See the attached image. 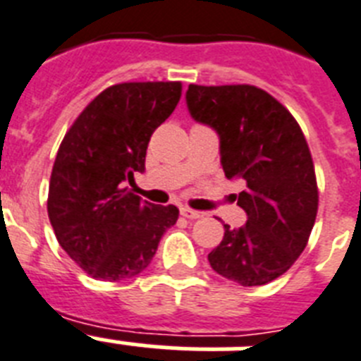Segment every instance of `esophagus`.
<instances>
[{"label": "esophagus", "instance_id": "1", "mask_svg": "<svg viewBox=\"0 0 361 361\" xmlns=\"http://www.w3.org/2000/svg\"><path fill=\"white\" fill-rule=\"evenodd\" d=\"M180 213L181 216L189 218V220H196V218L204 216V213H200V211H195V209H190V207H181Z\"/></svg>", "mask_w": 361, "mask_h": 361}]
</instances>
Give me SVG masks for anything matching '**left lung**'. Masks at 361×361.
Returning a JSON list of instances; mask_svg holds the SVG:
<instances>
[{
  "instance_id": "8db88e82",
  "label": "left lung",
  "mask_w": 361,
  "mask_h": 361,
  "mask_svg": "<svg viewBox=\"0 0 361 361\" xmlns=\"http://www.w3.org/2000/svg\"><path fill=\"white\" fill-rule=\"evenodd\" d=\"M185 99L190 117L220 137L226 178L246 187L237 202L246 226H224L209 264L240 286L271 283L298 260L316 222L317 183L307 139L277 99L250 84H190Z\"/></svg>"
}]
</instances>
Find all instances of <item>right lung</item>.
<instances>
[{"mask_svg": "<svg viewBox=\"0 0 361 361\" xmlns=\"http://www.w3.org/2000/svg\"><path fill=\"white\" fill-rule=\"evenodd\" d=\"M180 97L181 82L106 87L60 145L47 213L60 246L93 279L117 283L141 274L178 220L176 205L143 202L124 185L145 172L150 135Z\"/></svg>", "mask_w": 361, "mask_h": 361, "instance_id": "1", "label": "right lung"}]
</instances>
